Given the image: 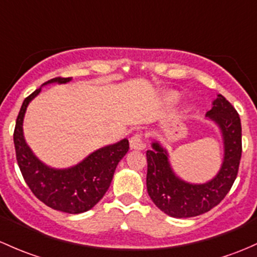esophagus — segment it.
<instances>
[{"mask_svg": "<svg viewBox=\"0 0 257 257\" xmlns=\"http://www.w3.org/2000/svg\"><path fill=\"white\" fill-rule=\"evenodd\" d=\"M129 145H131V149L133 150H143L145 148V144L143 143V137L142 134H136L129 139Z\"/></svg>", "mask_w": 257, "mask_h": 257, "instance_id": "1", "label": "esophagus"}]
</instances>
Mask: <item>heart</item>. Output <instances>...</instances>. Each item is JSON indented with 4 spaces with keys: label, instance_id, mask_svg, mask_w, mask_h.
<instances>
[{
    "label": "heart",
    "instance_id": "1",
    "mask_svg": "<svg viewBox=\"0 0 257 257\" xmlns=\"http://www.w3.org/2000/svg\"><path fill=\"white\" fill-rule=\"evenodd\" d=\"M170 98H171V101L174 102V103H177V102L180 101V93L172 92L171 94H170Z\"/></svg>",
    "mask_w": 257,
    "mask_h": 257
}]
</instances>
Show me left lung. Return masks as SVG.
Masks as SVG:
<instances>
[{"label": "left lung", "instance_id": "obj_1", "mask_svg": "<svg viewBox=\"0 0 257 257\" xmlns=\"http://www.w3.org/2000/svg\"><path fill=\"white\" fill-rule=\"evenodd\" d=\"M206 119L217 125L223 142V160L217 174L202 183L181 178L172 169L169 151L159 140L147 151V188L151 201L172 218L201 215L219 204L235 181L241 158V123L234 107L218 94Z\"/></svg>", "mask_w": 257, "mask_h": 257}]
</instances>
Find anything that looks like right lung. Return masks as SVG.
Wrapping results in <instances>:
<instances>
[{
  "instance_id": "add662e5",
  "label": "right lung",
  "mask_w": 257,
  "mask_h": 257,
  "mask_svg": "<svg viewBox=\"0 0 257 257\" xmlns=\"http://www.w3.org/2000/svg\"><path fill=\"white\" fill-rule=\"evenodd\" d=\"M72 77H56L43 83H67ZM42 87L24 99L16 121V156L24 181L39 201L55 210L79 214L87 212L103 198L109 188L115 167L129 150L126 138L88 154L72 166L56 169L43 163L24 139L23 120L29 103L42 92Z\"/></svg>"
}]
</instances>
